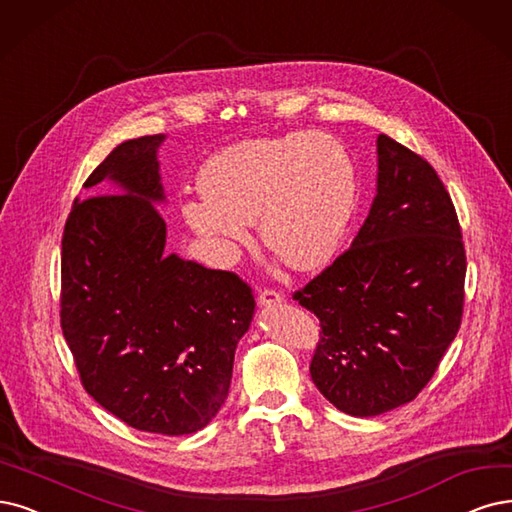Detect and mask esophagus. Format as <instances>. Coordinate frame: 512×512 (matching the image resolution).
Instances as JSON below:
<instances>
[{
  "mask_svg": "<svg viewBox=\"0 0 512 512\" xmlns=\"http://www.w3.org/2000/svg\"><path fill=\"white\" fill-rule=\"evenodd\" d=\"M282 299H285V295H282V293L276 291V289H261V291H259V297H257V301H259L261 306L280 304Z\"/></svg>",
  "mask_w": 512,
  "mask_h": 512,
  "instance_id": "obj_1",
  "label": "esophagus"
}]
</instances>
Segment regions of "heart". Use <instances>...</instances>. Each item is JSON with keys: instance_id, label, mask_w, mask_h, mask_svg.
Masks as SVG:
<instances>
[{"instance_id": "b5f03b06", "label": "heart", "mask_w": 512, "mask_h": 512, "mask_svg": "<svg viewBox=\"0 0 512 512\" xmlns=\"http://www.w3.org/2000/svg\"><path fill=\"white\" fill-rule=\"evenodd\" d=\"M202 200L181 213L221 259L249 242L246 223L293 270H316L335 255L356 206L346 147L325 132L251 139L221 149L200 168Z\"/></svg>"}]
</instances>
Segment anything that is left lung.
Segmentation results:
<instances>
[{"mask_svg":"<svg viewBox=\"0 0 512 512\" xmlns=\"http://www.w3.org/2000/svg\"><path fill=\"white\" fill-rule=\"evenodd\" d=\"M377 196L350 249L293 293L320 320L310 363L339 411L371 418L418 396L464 312L466 251L437 170L377 137Z\"/></svg>","mask_w":512,"mask_h":512,"instance_id":"obj_1","label":"left lung"}]
</instances>
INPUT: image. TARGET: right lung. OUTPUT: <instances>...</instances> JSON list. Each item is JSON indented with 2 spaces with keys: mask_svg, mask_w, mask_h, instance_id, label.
I'll return each mask as SVG.
<instances>
[{
  "mask_svg": "<svg viewBox=\"0 0 512 512\" xmlns=\"http://www.w3.org/2000/svg\"><path fill=\"white\" fill-rule=\"evenodd\" d=\"M118 145L84 181L116 194L78 200L63 230L61 327L84 390L128 426L192 434L215 418L255 297L234 272L164 255L156 149Z\"/></svg>",
  "mask_w": 512,
  "mask_h": 512,
  "instance_id": "obj_1",
  "label": "right lung"
}]
</instances>
